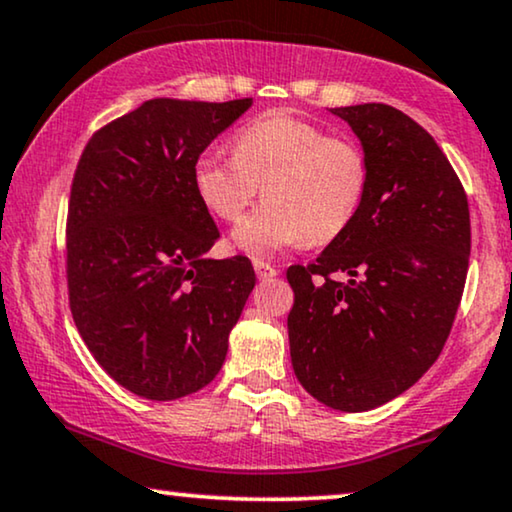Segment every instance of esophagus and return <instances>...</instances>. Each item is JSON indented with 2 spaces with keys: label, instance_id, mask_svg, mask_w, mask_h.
Listing matches in <instances>:
<instances>
[{
  "label": "esophagus",
  "instance_id": "1",
  "mask_svg": "<svg viewBox=\"0 0 512 512\" xmlns=\"http://www.w3.org/2000/svg\"><path fill=\"white\" fill-rule=\"evenodd\" d=\"M254 270H256V277L261 282H268L272 277H277V270L272 268L270 263H263V261H254Z\"/></svg>",
  "mask_w": 512,
  "mask_h": 512
}]
</instances>
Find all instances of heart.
Masks as SVG:
<instances>
[{
    "label": "heart",
    "mask_w": 512,
    "mask_h": 512,
    "mask_svg": "<svg viewBox=\"0 0 512 512\" xmlns=\"http://www.w3.org/2000/svg\"><path fill=\"white\" fill-rule=\"evenodd\" d=\"M192 183L221 221H237L261 185L265 202L232 230V244L265 258L343 235L367 197L369 159L353 138L327 136L320 124L275 110L237 131L235 155L202 152Z\"/></svg>",
    "instance_id": "heart-1"
}]
</instances>
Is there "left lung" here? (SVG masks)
<instances>
[{
  "label": "left lung",
  "mask_w": 512,
  "mask_h": 512,
  "mask_svg": "<svg viewBox=\"0 0 512 512\" xmlns=\"http://www.w3.org/2000/svg\"><path fill=\"white\" fill-rule=\"evenodd\" d=\"M331 112L360 138L369 188L348 230L315 263L287 270L291 364L317 402L369 411L440 357L468 275L470 211L449 159L414 119L383 103Z\"/></svg>",
  "instance_id": "1"
}]
</instances>
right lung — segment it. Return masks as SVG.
<instances>
[{"mask_svg": "<svg viewBox=\"0 0 512 512\" xmlns=\"http://www.w3.org/2000/svg\"><path fill=\"white\" fill-rule=\"evenodd\" d=\"M152 98L91 136L68 207L70 310L119 386L157 402L214 381L256 284L244 256L216 261L192 169L251 108Z\"/></svg>", "mask_w": 512, "mask_h": 512, "instance_id": "right-lung-1", "label": "right lung"}]
</instances>
